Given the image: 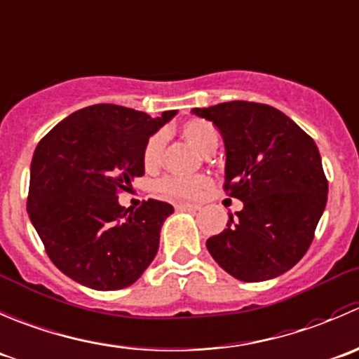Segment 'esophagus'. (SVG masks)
Wrapping results in <instances>:
<instances>
[{
  "instance_id": "esophagus-1",
  "label": "esophagus",
  "mask_w": 359,
  "mask_h": 359,
  "mask_svg": "<svg viewBox=\"0 0 359 359\" xmlns=\"http://www.w3.org/2000/svg\"><path fill=\"white\" fill-rule=\"evenodd\" d=\"M176 209H180V211H198L201 205L191 204V202H178V204H176Z\"/></svg>"
}]
</instances>
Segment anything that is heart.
<instances>
[{
	"label": "heart",
	"instance_id": "b5f03b06",
	"mask_svg": "<svg viewBox=\"0 0 359 359\" xmlns=\"http://www.w3.org/2000/svg\"><path fill=\"white\" fill-rule=\"evenodd\" d=\"M181 136L195 150L201 151L202 155H208L209 151H215L216 147H218V133H216V129L211 123L204 122V120H190V122L183 123V127H181ZM162 151H164V136L162 134H155L144 144V168H157L161 164ZM205 187H208V180L205 178H175V176H168V178L161 180L157 190L162 195L171 198H191L197 197Z\"/></svg>",
	"mask_w": 359,
	"mask_h": 359
}]
</instances>
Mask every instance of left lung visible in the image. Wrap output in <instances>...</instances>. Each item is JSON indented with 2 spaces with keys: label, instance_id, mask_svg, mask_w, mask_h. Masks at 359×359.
<instances>
[{
  "label": "left lung",
  "instance_id": "left-lung-1",
  "mask_svg": "<svg viewBox=\"0 0 359 359\" xmlns=\"http://www.w3.org/2000/svg\"><path fill=\"white\" fill-rule=\"evenodd\" d=\"M191 113L218 127L225 190L243 202L205 246L232 278L260 283L288 272L309 250L328 197L318 147L279 109L230 101Z\"/></svg>",
  "mask_w": 359,
  "mask_h": 359
}]
</instances>
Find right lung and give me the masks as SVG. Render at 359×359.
Wrapping results in <instances>:
<instances>
[{"instance_id":"obj_1","label":"right lung","mask_w":359,"mask_h":359,"mask_svg":"<svg viewBox=\"0 0 359 359\" xmlns=\"http://www.w3.org/2000/svg\"><path fill=\"white\" fill-rule=\"evenodd\" d=\"M176 109L151 118L116 104L71 113L36 147L27 215L55 267L73 281L111 292L136 283L154 262L161 229L175 212L150 198L136 211L118 202L144 175L143 150Z\"/></svg>"}]
</instances>
